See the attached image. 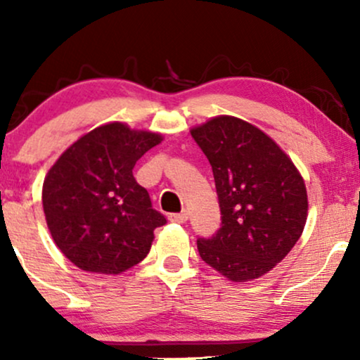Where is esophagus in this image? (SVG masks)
I'll use <instances>...</instances> for the list:
<instances>
[{
	"label": "esophagus",
	"mask_w": 360,
	"mask_h": 360,
	"mask_svg": "<svg viewBox=\"0 0 360 360\" xmlns=\"http://www.w3.org/2000/svg\"><path fill=\"white\" fill-rule=\"evenodd\" d=\"M169 220L171 221H176V223H184L188 220V213L186 212H181V213H171L169 214Z\"/></svg>",
	"instance_id": "34e87169"
}]
</instances>
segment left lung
I'll use <instances>...</instances> for the list:
<instances>
[{"label": "left lung", "mask_w": 360, "mask_h": 360, "mask_svg": "<svg viewBox=\"0 0 360 360\" xmlns=\"http://www.w3.org/2000/svg\"><path fill=\"white\" fill-rule=\"evenodd\" d=\"M191 135L212 164L221 212V226L212 238H198V252L235 283L260 278L303 233V177L274 140L240 118L214 117Z\"/></svg>", "instance_id": "8db88e82"}]
</instances>
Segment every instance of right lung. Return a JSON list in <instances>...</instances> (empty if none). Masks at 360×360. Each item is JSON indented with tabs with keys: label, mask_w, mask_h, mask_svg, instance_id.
I'll use <instances>...</instances> for the list:
<instances>
[{
	"label": "right lung",
	"mask_w": 360,
	"mask_h": 360,
	"mask_svg": "<svg viewBox=\"0 0 360 360\" xmlns=\"http://www.w3.org/2000/svg\"><path fill=\"white\" fill-rule=\"evenodd\" d=\"M160 134L113 122L82 135L44 181L42 203L51 235L74 266L122 274L146 259L166 217L134 177L137 160L159 146Z\"/></svg>",
	"instance_id": "right-lung-1"
}]
</instances>
